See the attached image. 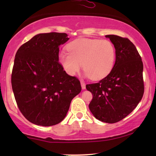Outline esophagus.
Listing matches in <instances>:
<instances>
[{"label": "esophagus", "mask_w": 156, "mask_h": 156, "mask_svg": "<svg viewBox=\"0 0 156 156\" xmlns=\"http://www.w3.org/2000/svg\"><path fill=\"white\" fill-rule=\"evenodd\" d=\"M81 85H82V89H86V84H85V83H84V81H81Z\"/></svg>", "instance_id": "esophagus-1"}]
</instances>
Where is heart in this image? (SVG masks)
Listing matches in <instances>:
<instances>
[{
	"label": "heart",
	"instance_id": "obj_1",
	"mask_svg": "<svg viewBox=\"0 0 156 156\" xmlns=\"http://www.w3.org/2000/svg\"><path fill=\"white\" fill-rule=\"evenodd\" d=\"M67 50L59 55V61L69 76L75 75L82 63L84 75L94 80L106 77L114 67L116 50L108 40L80 38L70 42Z\"/></svg>",
	"mask_w": 156,
	"mask_h": 156
}]
</instances>
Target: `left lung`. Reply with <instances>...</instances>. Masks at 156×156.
<instances>
[{"label":"left lung","instance_id":"1","mask_svg":"<svg viewBox=\"0 0 156 156\" xmlns=\"http://www.w3.org/2000/svg\"><path fill=\"white\" fill-rule=\"evenodd\" d=\"M116 50L112 71L98 83L87 84L92 94L89 104L94 116L102 122L114 123L133 112L144 93V65L136 47L128 38L108 35Z\"/></svg>","mask_w":156,"mask_h":156}]
</instances>
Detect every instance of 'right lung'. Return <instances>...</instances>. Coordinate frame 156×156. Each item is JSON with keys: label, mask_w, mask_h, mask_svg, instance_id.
Wrapping results in <instances>:
<instances>
[{"label": "right lung", "mask_w": 156, "mask_h": 156, "mask_svg": "<svg viewBox=\"0 0 156 156\" xmlns=\"http://www.w3.org/2000/svg\"><path fill=\"white\" fill-rule=\"evenodd\" d=\"M66 33L37 34L20 47L11 75L19 109L30 122L42 126L60 123L70 103L82 90L80 82L68 75L59 62V47Z\"/></svg>", "instance_id": "obj_1"}]
</instances>
